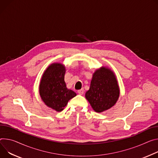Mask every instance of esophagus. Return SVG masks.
Here are the masks:
<instances>
[{"label":"esophagus","mask_w":158,"mask_h":158,"mask_svg":"<svg viewBox=\"0 0 158 158\" xmlns=\"http://www.w3.org/2000/svg\"><path fill=\"white\" fill-rule=\"evenodd\" d=\"M77 93H78L79 94L82 95V94H84V90L83 89H79V90H78V91H77Z\"/></svg>","instance_id":"esophagus-1"}]
</instances>
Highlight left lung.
<instances>
[{
  "mask_svg": "<svg viewBox=\"0 0 158 158\" xmlns=\"http://www.w3.org/2000/svg\"><path fill=\"white\" fill-rule=\"evenodd\" d=\"M120 94L115 76L108 69L96 70L89 91L85 93L93 109L98 113L108 110L116 103Z\"/></svg>",
  "mask_w": 158,
  "mask_h": 158,
  "instance_id": "obj_1",
  "label": "left lung"
}]
</instances>
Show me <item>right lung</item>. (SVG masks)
I'll return each mask as SVG.
<instances>
[{"label": "right lung", "instance_id": "add662e5", "mask_svg": "<svg viewBox=\"0 0 158 158\" xmlns=\"http://www.w3.org/2000/svg\"><path fill=\"white\" fill-rule=\"evenodd\" d=\"M65 67L59 63L53 64L45 70L40 84V94L48 107L61 111L70 99L76 96L68 89L64 81Z\"/></svg>", "mask_w": 158, "mask_h": 158}]
</instances>
